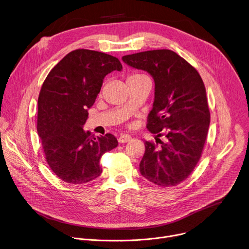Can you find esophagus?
Wrapping results in <instances>:
<instances>
[{"instance_id": "esophagus-1", "label": "esophagus", "mask_w": 249, "mask_h": 249, "mask_svg": "<svg viewBox=\"0 0 249 249\" xmlns=\"http://www.w3.org/2000/svg\"><path fill=\"white\" fill-rule=\"evenodd\" d=\"M131 139H132V137L130 135L123 134L118 138V142L119 143H127V142H129Z\"/></svg>"}]
</instances>
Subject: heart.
Wrapping results in <instances>:
<instances>
[{
    "label": "heart",
    "instance_id": "b5f03b06",
    "mask_svg": "<svg viewBox=\"0 0 249 249\" xmlns=\"http://www.w3.org/2000/svg\"><path fill=\"white\" fill-rule=\"evenodd\" d=\"M147 77L144 75H141V74H133L131 76L128 77L127 80H141V79H146Z\"/></svg>",
    "mask_w": 249,
    "mask_h": 249
}]
</instances>
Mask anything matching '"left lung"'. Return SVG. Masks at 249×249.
I'll list each match as a JSON object with an SVG mask.
<instances>
[{
  "label": "left lung",
  "instance_id": "1",
  "mask_svg": "<svg viewBox=\"0 0 249 249\" xmlns=\"http://www.w3.org/2000/svg\"><path fill=\"white\" fill-rule=\"evenodd\" d=\"M124 63L148 72L155 81V101L147 128L161 145L146 141L140 172L149 181L175 186L185 180L198 163L206 142L210 111L206 89L197 70L167 49L122 57Z\"/></svg>",
  "mask_w": 249,
  "mask_h": 249
}]
</instances>
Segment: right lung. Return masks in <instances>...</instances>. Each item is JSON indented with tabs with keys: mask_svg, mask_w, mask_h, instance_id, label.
Listing matches in <instances>:
<instances>
[{
	"mask_svg": "<svg viewBox=\"0 0 249 249\" xmlns=\"http://www.w3.org/2000/svg\"><path fill=\"white\" fill-rule=\"evenodd\" d=\"M121 71L111 55L88 49L67 54L46 77L38 96L37 132L51 170L67 183L83 184L101 174L102 155L117 147L112 134L85 132L104 77Z\"/></svg>",
	"mask_w": 249,
	"mask_h": 249,
	"instance_id": "right-lung-1",
	"label": "right lung"
}]
</instances>
